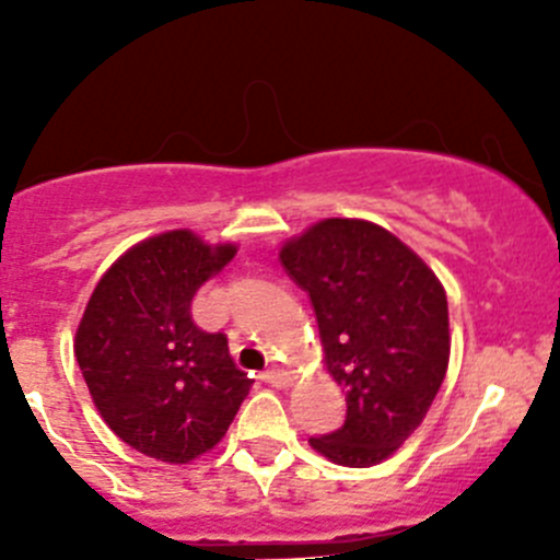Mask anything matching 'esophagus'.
Returning <instances> with one entry per match:
<instances>
[{
	"mask_svg": "<svg viewBox=\"0 0 560 560\" xmlns=\"http://www.w3.org/2000/svg\"><path fill=\"white\" fill-rule=\"evenodd\" d=\"M259 380H262L265 385H270V387H287L292 382L290 374H287L284 369H279V365H273V369L262 371V374H259Z\"/></svg>",
	"mask_w": 560,
	"mask_h": 560,
	"instance_id": "1",
	"label": "esophagus"
}]
</instances>
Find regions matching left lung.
Segmentation results:
<instances>
[{
  "label": "left lung",
  "mask_w": 560,
  "mask_h": 560,
  "mask_svg": "<svg viewBox=\"0 0 560 560\" xmlns=\"http://www.w3.org/2000/svg\"><path fill=\"white\" fill-rule=\"evenodd\" d=\"M279 257L312 298L325 365L347 393L343 425L308 442L338 466H376L420 428L447 374L442 281L363 219H322Z\"/></svg>",
  "instance_id": "obj_1"
}]
</instances>
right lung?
Returning <instances> with one entry per match:
<instances>
[{"label":"right lung","mask_w":560,"mask_h":560,"mask_svg":"<svg viewBox=\"0 0 560 560\" xmlns=\"http://www.w3.org/2000/svg\"><path fill=\"white\" fill-rule=\"evenodd\" d=\"M235 252L171 230L124 252L89 298L78 365L107 428L138 453L195 460L222 442L248 395L228 336L191 319L195 292Z\"/></svg>","instance_id":"add662e5"}]
</instances>
